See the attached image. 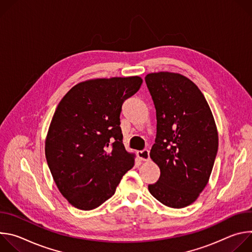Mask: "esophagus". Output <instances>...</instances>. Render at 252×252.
Here are the masks:
<instances>
[{
	"label": "esophagus",
	"instance_id": "1",
	"mask_svg": "<svg viewBox=\"0 0 252 252\" xmlns=\"http://www.w3.org/2000/svg\"><path fill=\"white\" fill-rule=\"evenodd\" d=\"M137 156L141 160H149L150 159V151L147 150V149L139 151L137 153Z\"/></svg>",
	"mask_w": 252,
	"mask_h": 252
}]
</instances>
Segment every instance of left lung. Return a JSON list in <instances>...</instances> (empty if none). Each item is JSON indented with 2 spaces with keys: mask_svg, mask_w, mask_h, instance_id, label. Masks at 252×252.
<instances>
[{
  "mask_svg": "<svg viewBox=\"0 0 252 252\" xmlns=\"http://www.w3.org/2000/svg\"><path fill=\"white\" fill-rule=\"evenodd\" d=\"M145 80L157 112L150 156L160 169L149 190L162 204L183 208L208 183L219 150L217 126L204 95L187 77L159 71Z\"/></svg>",
  "mask_w": 252,
  "mask_h": 252,
  "instance_id": "obj_1",
  "label": "left lung"
}]
</instances>
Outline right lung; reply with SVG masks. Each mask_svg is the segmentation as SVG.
I'll return each instance as SVG.
<instances>
[{"label": "right lung", "mask_w": 252, "mask_h": 252, "mask_svg": "<svg viewBox=\"0 0 252 252\" xmlns=\"http://www.w3.org/2000/svg\"><path fill=\"white\" fill-rule=\"evenodd\" d=\"M141 78L90 80L62 98L46 138V158L54 181L66 200L91 210L111 198L134 155L123 143L121 112Z\"/></svg>", "instance_id": "right-lung-1"}]
</instances>
